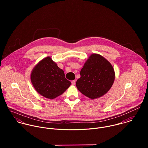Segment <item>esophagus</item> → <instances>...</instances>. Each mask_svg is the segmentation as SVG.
Here are the masks:
<instances>
[{
  "label": "esophagus",
  "instance_id": "obj_1",
  "mask_svg": "<svg viewBox=\"0 0 148 148\" xmlns=\"http://www.w3.org/2000/svg\"><path fill=\"white\" fill-rule=\"evenodd\" d=\"M71 83H72V85H75V84H76V81L75 80H72L71 82Z\"/></svg>",
  "mask_w": 148,
  "mask_h": 148
}]
</instances>
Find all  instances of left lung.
<instances>
[{"label":"left lung","instance_id":"8db88e82","mask_svg":"<svg viewBox=\"0 0 148 148\" xmlns=\"http://www.w3.org/2000/svg\"><path fill=\"white\" fill-rule=\"evenodd\" d=\"M81 77L76 82L79 90L85 96L99 98L110 89L115 74L111 64L102 56L92 54L80 71Z\"/></svg>","mask_w":148,"mask_h":148}]
</instances>
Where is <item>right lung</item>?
I'll return each instance as SVG.
<instances>
[{"label": "right lung", "mask_w": 148, "mask_h": 148, "mask_svg": "<svg viewBox=\"0 0 148 148\" xmlns=\"http://www.w3.org/2000/svg\"><path fill=\"white\" fill-rule=\"evenodd\" d=\"M31 80L36 90L50 99L62 95L71 84L65 77L63 71L50 57L42 59L35 66Z\"/></svg>", "instance_id": "1"}]
</instances>
